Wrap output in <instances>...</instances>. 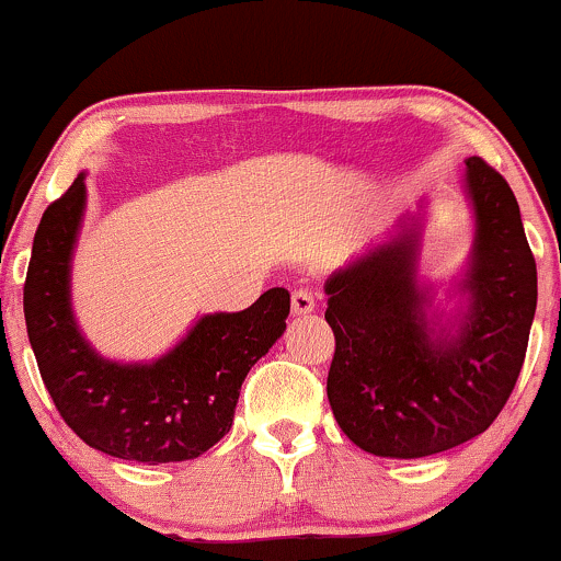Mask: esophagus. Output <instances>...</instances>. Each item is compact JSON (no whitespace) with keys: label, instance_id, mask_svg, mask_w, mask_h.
Listing matches in <instances>:
<instances>
[{"label":"esophagus","instance_id":"esophagus-1","mask_svg":"<svg viewBox=\"0 0 561 561\" xmlns=\"http://www.w3.org/2000/svg\"><path fill=\"white\" fill-rule=\"evenodd\" d=\"M317 308V300H313V293L308 289H295L293 293V317H306Z\"/></svg>","mask_w":561,"mask_h":561}]
</instances>
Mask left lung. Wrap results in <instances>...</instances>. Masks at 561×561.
Wrapping results in <instances>:
<instances>
[{
    "instance_id": "left-lung-1",
    "label": "left lung",
    "mask_w": 561,
    "mask_h": 561,
    "mask_svg": "<svg viewBox=\"0 0 561 561\" xmlns=\"http://www.w3.org/2000/svg\"><path fill=\"white\" fill-rule=\"evenodd\" d=\"M472 244L446 282L424 274L433 199L324 282L334 358L327 398L366 454L422 459L491 427L523 369L538 302L514 192L480 158L461 173Z\"/></svg>"
}]
</instances>
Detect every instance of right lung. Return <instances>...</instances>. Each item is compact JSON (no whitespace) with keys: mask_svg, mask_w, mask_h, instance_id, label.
I'll list each match as a JSON object with an SVG mask.
<instances>
[{"mask_svg":"<svg viewBox=\"0 0 561 561\" xmlns=\"http://www.w3.org/2000/svg\"><path fill=\"white\" fill-rule=\"evenodd\" d=\"M87 214V171L44 210L23 289L25 330L44 385L87 446L141 465L197 459L234 422L248 371L287 330L289 293L272 287L244 311L203 313L152 362H115L73 311V255Z\"/></svg>","mask_w":561,"mask_h":561,"instance_id":"obj_1","label":"right lung"}]
</instances>
